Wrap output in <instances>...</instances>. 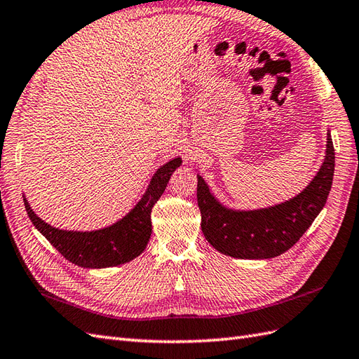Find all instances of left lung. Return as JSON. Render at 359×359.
Segmentation results:
<instances>
[{"instance_id":"8db88e82","label":"left lung","mask_w":359,"mask_h":359,"mask_svg":"<svg viewBox=\"0 0 359 359\" xmlns=\"http://www.w3.org/2000/svg\"><path fill=\"white\" fill-rule=\"evenodd\" d=\"M335 169V149L327 134L326 156L320 170L299 195L257 210L222 205L198 175L201 229L210 245L236 259H271L295 245L326 204Z\"/></svg>"}]
</instances>
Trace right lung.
<instances>
[{"label":"right lung","mask_w":359,"mask_h":359,"mask_svg":"<svg viewBox=\"0 0 359 359\" xmlns=\"http://www.w3.org/2000/svg\"><path fill=\"white\" fill-rule=\"evenodd\" d=\"M182 160L173 158L156 169L144 195L120 221L100 230H60L42 221L24 196V205L32 224L72 264L82 268H109L123 265L144 251L152 234L151 212L168 187L172 173Z\"/></svg>","instance_id":"right-lung-1"}]
</instances>
